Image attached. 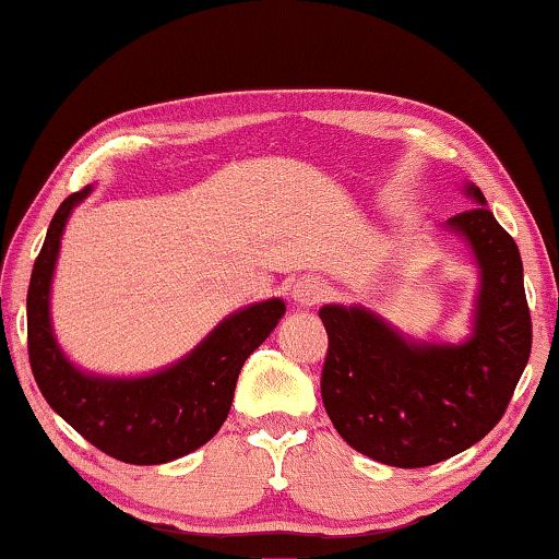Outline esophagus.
I'll return each mask as SVG.
<instances>
[{
  "mask_svg": "<svg viewBox=\"0 0 559 559\" xmlns=\"http://www.w3.org/2000/svg\"><path fill=\"white\" fill-rule=\"evenodd\" d=\"M328 293H331V289H328V282L320 280V277H302L293 287L295 302L302 305V308H310V305L325 300Z\"/></svg>",
  "mask_w": 559,
  "mask_h": 559,
  "instance_id": "esophagus-1",
  "label": "esophagus"
}]
</instances>
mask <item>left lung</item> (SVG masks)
Listing matches in <instances>:
<instances>
[{
    "instance_id": "1",
    "label": "left lung",
    "mask_w": 559,
    "mask_h": 559,
    "mask_svg": "<svg viewBox=\"0 0 559 559\" xmlns=\"http://www.w3.org/2000/svg\"><path fill=\"white\" fill-rule=\"evenodd\" d=\"M486 203L478 188H468ZM450 228L480 266L476 333L463 346H415L361 308L320 310L328 354L320 394L358 453L396 468H425L486 438L507 412L532 354V316L516 241L486 205Z\"/></svg>"
}]
</instances>
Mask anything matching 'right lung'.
<instances>
[{
	"label": "right lung",
	"mask_w": 559,
	"mask_h": 559,
	"mask_svg": "<svg viewBox=\"0 0 559 559\" xmlns=\"http://www.w3.org/2000/svg\"><path fill=\"white\" fill-rule=\"evenodd\" d=\"M88 190L60 203L29 274V369L50 407L102 453L134 465L175 461L226 423L241 366L285 316V302L266 300L226 318L193 354L155 377L98 379L73 369L52 338L48 293L68 213Z\"/></svg>",
	"instance_id": "1"
}]
</instances>
